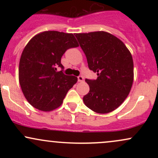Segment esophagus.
Instances as JSON below:
<instances>
[{
	"label": "esophagus",
	"mask_w": 158,
	"mask_h": 158,
	"mask_svg": "<svg viewBox=\"0 0 158 158\" xmlns=\"http://www.w3.org/2000/svg\"><path fill=\"white\" fill-rule=\"evenodd\" d=\"M78 79V81H79V82H81V81H84V77H81V76H79V77H77Z\"/></svg>",
	"instance_id": "esophagus-1"
}]
</instances>
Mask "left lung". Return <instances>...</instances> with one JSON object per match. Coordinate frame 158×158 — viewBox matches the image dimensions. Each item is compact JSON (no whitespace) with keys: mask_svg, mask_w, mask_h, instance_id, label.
<instances>
[{"mask_svg":"<svg viewBox=\"0 0 158 158\" xmlns=\"http://www.w3.org/2000/svg\"><path fill=\"white\" fill-rule=\"evenodd\" d=\"M84 52L90 70L97 79H85L89 93L83 97L85 105L99 114L113 111L124 102L134 79L131 52L117 37L99 31L75 34Z\"/></svg>","mask_w":158,"mask_h":158,"instance_id":"1","label":"left lung"}]
</instances>
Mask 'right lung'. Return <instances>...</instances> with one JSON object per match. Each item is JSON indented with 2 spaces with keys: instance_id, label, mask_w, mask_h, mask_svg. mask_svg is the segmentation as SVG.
<instances>
[{
  "instance_id": "add662e5",
  "label": "right lung",
  "mask_w": 158,
  "mask_h": 158,
  "mask_svg": "<svg viewBox=\"0 0 158 158\" xmlns=\"http://www.w3.org/2000/svg\"><path fill=\"white\" fill-rule=\"evenodd\" d=\"M79 47L73 34L46 31L34 36L23 49L19 62V82L29 103L50 111L59 108L77 78L65 75L61 56L67 50ZM62 68L56 71V68Z\"/></svg>"
}]
</instances>
